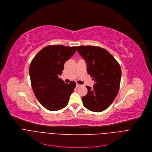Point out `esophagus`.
<instances>
[{
	"label": "esophagus",
	"instance_id": "esophagus-1",
	"mask_svg": "<svg viewBox=\"0 0 152 152\" xmlns=\"http://www.w3.org/2000/svg\"><path fill=\"white\" fill-rule=\"evenodd\" d=\"M81 85H80V84H76V87H80Z\"/></svg>",
	"mask_w": 152,
	"mask_h": 152
}]
</instances>
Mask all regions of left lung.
I'll return each instance as SVG.
<instances>
[{"mask_svg":"<svg viewBox=\"0 0 152 152\" xmlns=\"http://www.w3.org/2000/svg\"><path fill=\"white\" fill-rule=\"evenodd\" d=\"M78 53L85 60L87 71L95 81L94 88L86 86L87 94L82 97L83 105L94 112L108 108L117 95L120 88V66L106 50L95 46H78Z\"/></svg>","mask_w":152,"mask_h":152,"instance_id":"1","label":"left lung"}]
</instances>
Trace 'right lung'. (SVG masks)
<instances>
[{"mask_svg":"<svg viewBox=\"0 0 152 152\" xmlns=\"http://www.w3.org/2000/svg\"><path fill=\"white\" fill-rule=\"evenodd\" d=\"M76 51V47L48 45L34 58L29 75L34 94L46 109L57 111L65 108L76 86L75 81L65 83L59 78L64 64Z\"/></svg>","mask_w":152,"mask_h":152,"instance_id":"1","label":"right lung"}]
</instances>
